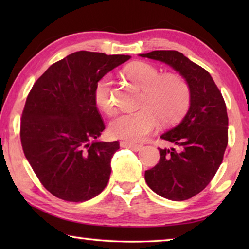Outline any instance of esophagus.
<instances>
[{
    "label": "esophagus",
    "instance_id": "1",
    "mask_svg": "<svg viewBox=\"0 0 249 249\" xmlns=\"http://www.w3.org/2000/svg\"><path fill=\"white\" fill-rule=\"evenodd\" d=\"M121 147H125V148H129L134 151H138L142 149V145H138V144H134V142H120Z\"/></svg>",
    "mask_w": 249,
    "mask_h": 249
}]
</instances>
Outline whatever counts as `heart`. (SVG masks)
I'll list each match as a JSON object with an SVG mask.
<instances>
[{
  "instance_id": "b5f03b06",
  "label": "heart",
  "mask_w": 249,
  "mask_h": 249,
  "mask_svg": "<svg viewBox=\"0 0 249 249\" xmlns=\"http://www.w3.org/2000/svg\"><path fill=\"white\" fill-rule=\"evenodd\" d=\"M125 74L142 90L140 111L121 113L109 123L112 136L128 142H140L158 126V117L163 122L180 119L190 103V90L184 80L174 73L160 74L154 66L136 62L126 67ZM112 78L105 75L96 83L94 100L100 108L111 113L114 108Z\"/></svg>"
}]
</instances>
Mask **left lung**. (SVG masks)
Listing matches in <instances>:
<instances>
[{"label":"left lung","instance_id":"8db88e82","mask_svg":"<svg viewBox=\"0 0 249 249\" xmlns=\"http://www.w3.org/2000/svg\"><path fill=\"white\" fill-rule=\"evenodd\" d=\"M140 56L171 67L190 90L187 114L160 136L175 147L159 148V162L145 171L147 184L157 195L172 201L188 200L203 190L222 163L229 128L224 99L208 71L183 53L154 50Z\"/></svg>","mask_w":249,"mask_h":249}]
</instances>
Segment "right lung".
I'll use <instances>...</instances> for the list:
<instances>
[{"label": "right lung", "instance_id": "1", "mask_svg": "<svg viewBox=\"0 0 249 249\" xmlns=\"http://www.w3.org/2000/svg\"><path fill=\"white\" fill-rule=\"evenodd\" d=\"M125 54L77 52L54 62L34 84L20 122V142L41 184L54 196L83 202L103 191L119 142H101L105 126L94 89Z\"/></svg>", "mask_w": 249, "mask_h": 249}]
</instances>
